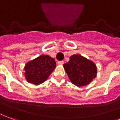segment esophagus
I'll use <instances>...</instances> for the list:
<instances>
[{"mask_svg": "<svg viewBox=\"0 0 120 120\" xmlns=\"http://www.w3.org/2000/svg\"><path fill=\"white\" fill-rule=\"evenodd\" d=\"M57 64H59V65H62V64H64V61H58V62H57Z\"/></svg>", "mask_w": 120, "mask_h": 120, "instance_id": "esophagus-1", "label": "esophagus"}]
</instances>
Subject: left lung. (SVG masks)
<instances>
[{
  "label": "left lung",
  "mask_w": 120,
  "mask_h": 120,
  "mask_svg": "<svg viewBox=\"0 0 120 120\" xmlns=\"http://www.w3.org/2000/svg\"><path fill=\"white\" fill-rule=\"evenodd\" d=\"M63 67L70 80L78 87L88 85L97 76L95 64L79 54L71 56L68 63L64 64Z\"/></svg>",
  "instance_id": "1"
}]
</instances>
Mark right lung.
<instances>
[{
    "label": "right lung",
    "instance_id": "obj_1",
    "mask_svg": "<svg viewBox=\"0 0 120 120\" xmlns=\"http://www.w3.org/2000/svg\"><path fill=\"white\" fill-rule=\"evenodd\" d=\"M56 67V63L54 58L41 55L25 64V77L28 82L39 85L47 80Z\"/></svg>",
    "mask_w": 120,
    "mask_h": 120
}]
</instances>
